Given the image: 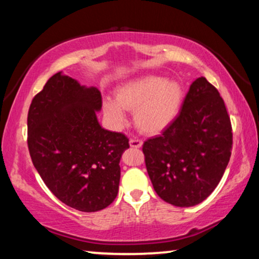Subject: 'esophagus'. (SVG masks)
<instances>
[{
  "instance_id": "1",
  "label": "esophagus",
  "mask_w": 259,
  "mask_h": 259,
  "mask_svg": "<svg viewBox=\"0 0 259 259\" xmlns=\"http://www.w3.org/2000/svg\"><path fill=\"white\" fill-rule=\"evenodd\" d=\"M129 144H130V147H132V148H141L143 146V142H142V141H140V140H130Z\"/></svg>"
}]
</instances>
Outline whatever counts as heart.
Segmentation results:
<instances>
[{"mask_svg":"<svg viewBox=\"0 0 259 259\" xmlns=\"http://www.w3.org/2000/svg\"><path fill=\"white\" fill-rule=\"evenodd\" d=\"M184 97V88L178 80L146 74L120 84L115 101H103V112L113 127H120L126 122L124 110L133 111L137 129L147 135H158L177 119Z\"/></svg>","mask_w":259,"mask_h":259,"instance_id":"1","label":"heart"}]
</instances>
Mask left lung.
I'll return each mask as SVG.
<instances>
[{
	"mask_svg": "<svg viewBox=\"0 0 259 259\" xmlns=\"http://www.w3.org/2000/svg\"><path fill=\"white\" fill-rule=\"evenodd\" d=\"M231 148L232 127L223 98L206 78L195 79L173 124L143 144L155 192L177 207L200 204L222 180Z\"/></svg>",
	"mask_w": 259,
	"mask_h": 259,
	"instance_id": "left-lung-1",
	"label": "left lung"
}]
</instances>
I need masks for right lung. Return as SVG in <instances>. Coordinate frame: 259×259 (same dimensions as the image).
<instances>
[{
	"label": "right lung",
	"mask_w": 259,
	"mask_h": 259,
	"mask_svg": "<svg viewBox=\"0 0 259 259\" xmlns=\"http://www.w3.org/2000/svg\"><path fill=\"white\" fill-rule=\"evenodd\" d=\"M101 92L58 72L33 98L28 148L50 191L80 212L108 207L118 193L122 154L129 140L102 127Z\"/></svg>",
	"instance_id": "right-lung-1"
}]
</instances>
